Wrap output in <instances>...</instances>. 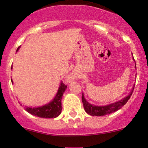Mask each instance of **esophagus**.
<instances>
[{"label": "esophagus", "mask_w": 148, "mask_h": 148, "mask_svg": "<svg viewBox=\"0 0 148 148\" xmlns=\"http://www.w3.org/2000/svg\"><path fill=\"white\" fill-rule=\"evenodd\" d=\"M74 78V76H73V75H72V76H70V79H73V78Z\"/></svg>", "instance_id": "obj_1"}]
</instances>
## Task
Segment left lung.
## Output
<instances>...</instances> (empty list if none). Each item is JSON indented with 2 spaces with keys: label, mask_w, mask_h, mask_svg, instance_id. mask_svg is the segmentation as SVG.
Listing matches in <instances>:
<instances>
[{
  "label": "left lung",
  "mask_w": 148,
  "mask_h": 148,
  "mask_svg": "<svg viewBox=\"0 0 148 148\" xmlns=\"http://www.w3.org/2000/svg\"><path fill=\"white\" fill-rule=\"evenodd\" d=\"M134 60V58H133ZM135 61V60H134ZM135 68H136V64H135ZM134 87H135V84H134L133 88H132L131 91L130 92L129 95L127 97L123 98L121 100L116 101L115 103L109 104L107 106H96L92 105L90 103L86 101L85 98L84 97V93L82 94V101L83 103V106L84 110L86 113L89 114L90 116H101L106 115V114H110L113 112L117 111L121 109L123 106H125L128 100L130 99L132 93H133Z\"/></svg>",
  "instance_id": "1"
}]
</instances>
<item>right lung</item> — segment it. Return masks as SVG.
I'll return each mask as SVG.
<instances>
[{
  "instance_id": "obj_1",
  "label": "right lung",
  "mask_w": 148,
  "mask_h": 148,
  "mask_svg": "<svg viewBox=\"0 0 148 148\" xmlns=\"http://www.w3.org/2000/svg\"><path fill=\"white\" fill-rule=\"evenodd\" d=\"M19 47L17 49V51L19 50ZM13 67L11 66V69ZM11 82H13L12 80ZM67 88V86L62 82L60 84V87L57 92L56 97L53 101L46 105H44L40 107L37 108H29L27 107L25 108V110L28 113L32 114L35 116H38L40 118H44V119H51V118H56L62 112V98L63 94Z\"/></svg>"
}]
</instances>
